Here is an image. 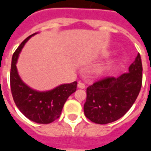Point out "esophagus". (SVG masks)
<instances>
[{
    "label": "esophagus",
    "instance_id": "1",
    "mask_svg": "<svg viewBox=\"0 0 151 151\" xmlns=\"http://www.w3.org/2000/svg\"><path fill=\"white\" fill-rule=\"evenodd\" d=\"M78 88H80V89H85L86 86H85V84L83 83V82H79L78 84Z\"/></svg>",
    "mask_w": 151,
    "mask_h": 151
}]
</instances>
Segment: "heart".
<instances>
[{
  "label": "heart",
  "instance_id": "1",
  "mask_svg": "<svg viewBox=\"0 0 151 151\" xmlns=\"http://www.w3.org/2000/svg\"><path fill=\"white\" fill-rule=\"evenodd\" d=\"M104 68H102V67H100V68H99L98 69V72L99 73H102L103 72V71H104Z\"/></svg>",
  "mask_w": 151,
  "mask_h": 151
}]
</instances>
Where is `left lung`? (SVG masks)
<instances>
[{"label": "left lung", "instance_id": "left-lung-1", "mask_svg": "<svg viewBox=\"0 0 151 151\" xmlns=\"http://www.w3.org/2000/svg\"><path fill=\"white\" fill-rule=\"evenodd\" d=\"M142 82V65L138 55L128 73L119 77H106L86 89L85 116L100 124L111 123L123 116L138 96Z\"/></svg>", "mask_w": 151, "mask_h": 151}]
</instances>
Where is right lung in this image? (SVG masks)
<instances>
[{
	"instance_id": "add662e5",
	"label": "right lung",
	"mask_w": 151,
	"mask_h": 151,
	"mask_svg": "<svg viewBox=\"0 0 151 151\" xmlns=\"http://www.w3.org/2000/svg\"><path fill=\"white\" fill-rule=\"evenodd\" d=\"M36 34L27 38L13 55L10 86L15 104L25 116L35 123L49 124L59 118L66 100L76 91L78 83L60 84L49 91H40L30 87L22 80L17 69L19 54L26 43Z\"/></svg>"
}]
</instances>
